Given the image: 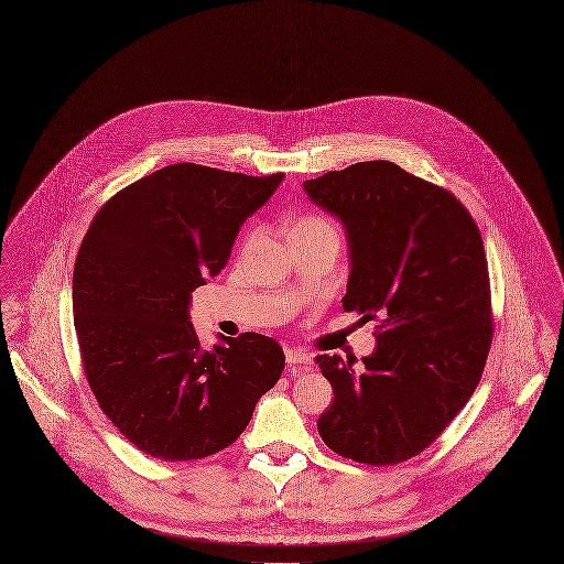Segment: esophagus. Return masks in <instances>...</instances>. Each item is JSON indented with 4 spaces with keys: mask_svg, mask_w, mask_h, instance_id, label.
Returning <instances> with one entry per match:
<instances>
[{
    "mask_svg": "<svg viewBox=\"0 0 564 564\" xmlns=\"http://www.w3.org/2000/svg\"><path fill=\"white\" fill-rule=\"evenodd\" d=\"M285 360L288 365H310L312 362V356L305 351V349H299V347H288L285 349Z\"/></svg>",
    "mask_w": 564,
    "mask_h": 564,
    "instance_id": "34e87169",
    "label": "esophagus"
}]
</instances>
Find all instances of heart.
Listing matches in <instances>:
<instances>
[{"label": "heart", "instance_id": "obj_1", "mask_svg": "<svg viewBox=\"0 0 564 564\" xmlns=\"http://www.w3.org/2000/svg\"><path fill=\"white\" fill-rule=\"evenodd\" d=\"M294 235H336L334 226L321 217V215H303L290 230V237Z\"/></svg>", "mask_w": 564, "mask_h": 564}]
</instances>
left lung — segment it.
Listing matches in <instances>:
<instances>
[{
  "label": "left lung",
  "instance_id": "1",
  "mask_svg": "<svg viewBox=\"0 0 564 564\" xmlns=\"http://www.w3.org/2000/svg\"><path fill=\"white\" fill-rule=\"evenodd\" d=\"M347 235L345 312L379 321L377 349L321 354L334 388L323 443L365 465H397L430 447L471 399L491 345L487 257L465 206L392 161H360L303 183Z\"/></svg>",
  "mask_w": 564,
  "mask_h": 564
}]
</instances>
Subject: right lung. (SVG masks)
I'll return each instance as SVG.
<instances>
[{"mask_svg":"<svg viewBox=\"0 0 564 564\" xmlns=\"http://www.w3.org/2000/svg\"><path fill=\"white\" fill-rule=\"evenodd\" d=\"M285 174L165 165L95 215L73 272V316L88 386L143 454L197 460L232 445L285 365L263 334L204 349L191 323L199 285Z\"/></svg>","mask_w":564,"mask_h":564,"instance_id":"obj_1","label":"right lung"}]
</instances>
